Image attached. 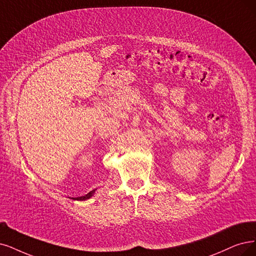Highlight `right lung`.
Segmentation results:
<instances>
[{
    "instance_id": "add662e5",
    "label": "right lung",
    "mask_w": 256,
    "mask_h": 256,
    "mask_svg": "<svg viewBox=\"0 0 256 256\" xmlns=\"http://www.w3.org/2000/svg\"><path fill=\"white\" fill-rule=\"evenodd\" d=\"M94 191H90L88 194H86V195H84V196H81V197H76V198H72V200H88V198H90L92 194H94Z\"/></svg>"
}]
</instances>
